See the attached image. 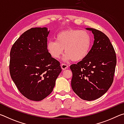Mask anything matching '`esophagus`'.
Segmentation results:
<instances>
[{
  "instance_id": "1",
  "label": "esophagus",
  "mask_w": 124,
  "mask_h": 124,
  "mask_svg": "<svg viewBox=\"0 0 124 124\" xmlns=\"http://www.w3.org/2000/svg\"><path fill=\"white\" fill-rule=\"evenodd\" d=\"M68 65L65 64V63H62L61 64V68L63 70H66L67 68H68Z\"/></svg>"
}]
</instances>
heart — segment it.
<instances>
[{
  "label": "heart",
  "mask_w": 124,
  "mask_h": 124,
  "mask_svg": "<svg viewBox=\"0 0 124 124\" xmlns=\"http://www.w3.org/2000/svg\"><path fill=\"white\" fill-rule=\"evenodd\" d=\"M92 40L89 32L79 29H68L56 35L55 41L47 44V50L52 57L59 58L64 51L63 59L79 61L85 58L91 49Z\"/></svg>",
  "instance_id": "1"
}]
</instances>
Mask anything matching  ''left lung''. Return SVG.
I'll return each mask as SVG.
<instances>
[{
  "label": "left lung",
  "instance_id": "8db88e82",
  "mask_svg": "<svg viewBox=\"0 0 124 124\" xmlns=\"http://www.w3.org/2000/svg\"><path fill=\"white\" fill-rule=\"evenodd\" d=\"M91 31L95 40L87 56L70 68L73 73L71 86L81 99L92 101L101 97L112 85L116 57L109 39L97 29Z\"/></svg>",
  "mask_w": 124,
  "mask_h": 124
}]
</instances>
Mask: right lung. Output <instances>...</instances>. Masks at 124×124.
Instances as JSON below:
<instances>
[{"mask_svg": "<svg viewBox=\"0 0 124 124\" xmlns=\"http://www.w3.org/2000/svg\"><path fill=\"white\" fill-rule=\"evenodd\" d=\"M47 28H32L15 42L10 51V73L18 91L40 101L51 93L62 69L47 50Z\"/></svg>", "mask_w": 124, "mask_h": 124, "instance_id": "1", "label": "right lung"}]
</instances>
